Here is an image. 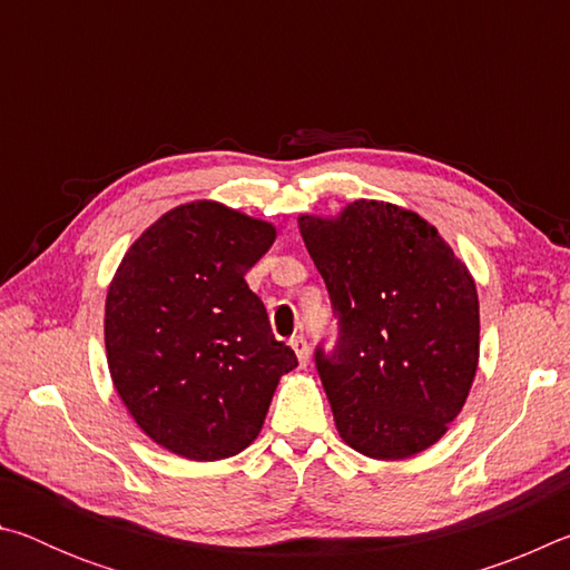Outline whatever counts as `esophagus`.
I'll use <instances>...</instances> for the list:
<instances>
[{
  "label": "esophagus",
  "instance_id": "esophagus-1",
  "mask_svg": "<svg viewBox=\"0 0 570 570\" xmlns=\"http://www.w3.org/2000/svg\"><path fill=\"white\" fill-rule=\"evenodd\" d=\"M292 350H294L296 356H298V364L306 366V364H308V344H306L304 336H294V340H292Z\"/></svg>",
  "mask_w": 570,
  "mask_h": 570
}]
</instances>
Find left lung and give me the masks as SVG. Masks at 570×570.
Returning <instances> with one entry per match:
<instances>
[{"mask_svg": "<svg viewBox=\"0 0 570 570\" xmlns=\"http://www.w3.org/2000/svg\"><path fill=\"white\" fill-rule=\"evenodd\" d=\"M340 340L316 370L346 445L404 460L445 435L480 356L475 282L414 210L354 200L336 218L298 216Z\"/></svg>", "mask_w": 570, "mask_h": 570, "instance_id": "obj_1", "label": "left lung"}]
</instances>
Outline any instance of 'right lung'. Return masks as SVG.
I'll list each match as a JSON object with an SVG mask.
<instances>
[{"mask_svg": "<svg viewBox=\"0 0 570 570\" xmlns=\"http://www.w3.org/2000/svg\"><path fill=\"white\" fill-rule=\"evenodd\" d=\"M274 238L266 220L193 200L142 230L112 276V384L138 428L180 458L214 462L248 448L298 364L244 278Z\"/></svg>", "mask_w": 570, "mask_h": 570, "instance_id": "1", "label": "right lung"}]
</instances>
